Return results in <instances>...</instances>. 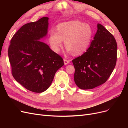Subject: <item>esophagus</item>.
I'll list each match as a JSON object with an SVG mask.
<instances>
[{
	"label": "esophagus",
	"instance_id": "1",
	"mask_svg": "<svg viewBox=\"0 0 128 128\" xmlns=\"http://www.w3.org/2000/svg\"><path fill=\"white\" fill-rule=\"evenodd\" d=\"M64 64L65 65H66V64H68L69 63V61L67 60V59H64Z\"/></svg>",
	"mask_w": 128,
	"mask_h": 128
}]
</instances>
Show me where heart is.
<instances>
[{
    "mask_svg": "<svg viewBox=\"0 0 128 128\" xmlns=\"http://www.w3.org/2000/svg\"><path fill=\"white\" fill-rule=\"evenodd\" d=\"M93 36L94 31L90 24L73 20L59 24L57 26V32L51 30L48 42L53 51L58 52L64 40L67 52L72 53L74 56H79L86 52Z\"/></svg>",
    "mask_w": 128,
    "mask_h": 128,
    "instance_id": "1",
    "label": "heart"
}]
</instances>
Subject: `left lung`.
<instances>
[{
	"label": "left lung",
	"instance_id": "8db88e82",
	"mask_svg": "<svg viewBox=\"0 0 128 128\" xmlns=\"http://www.w3.org/2000/svg\"><path fill=\"white\" fill-rule=\"evenodd\" d=\"M90 47L72 60L74 81L80 89L94 88L105 83L115 67L117 43L114 37L99 24Z\"/></svg>",
	"mask_w": 128,
	"mask_h": 128
}]
</instances>
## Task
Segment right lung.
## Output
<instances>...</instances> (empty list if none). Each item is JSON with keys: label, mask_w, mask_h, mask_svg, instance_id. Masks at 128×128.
<instances>
[{"label": "right lung", "mask_w": 128, "mask_h": 128, "mask_svg": "<svg viewBox=\"0 0 128 128\" xmlns=\"http://www.w3.org/2000/svg\"><path fill=\"white\" fill-rule=\"evenodd\" d=\"M48 21V17H43L21 26L11 39L8 50L14 79L34 92L47 90L64 64L62 58L40 41L47 35Z\"/></svg>", "instance_id": "add662e5"}]
</instances>
